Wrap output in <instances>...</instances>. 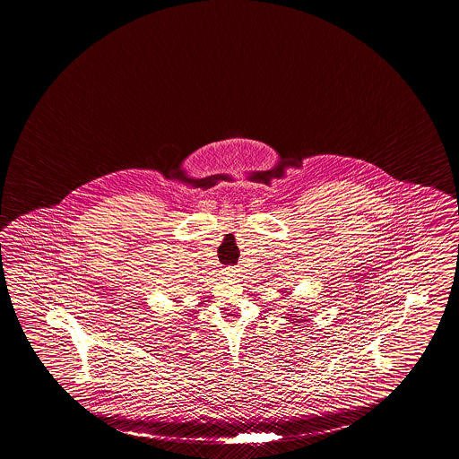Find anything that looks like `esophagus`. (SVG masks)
<instances>
[{
  "mask_svg": "<svg viewBox=\"0 0 459 459\" xmlns=\"http://www.w3.org/2000/svg\"><path fill=\"white\" fill-rule=\"evenodd\" d=\"M226 275L227 277H235L237 275V269L235 267H227Z\"/></svg>",
  "mask_w": 459,
  "mask_h": 459,
  "instance_id": "1",
  "label": "esophagus"
}]
</instances>
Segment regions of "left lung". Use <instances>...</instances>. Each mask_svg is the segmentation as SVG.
Returning a JSON list of instances; mask_svg holds the SVG:
<instances>
[{"mask_svg":"<svg viewBox=\"0 0 459 459\" xmlns=\"http://www.w3.org/2000/svg\"><path fill=\"white\" fill-rule=\"evenodd\" d=\"M290 316H293V320H298V318H294V314H290ZM286 318H288V316H286ZM293 320H290V322H291V324H294Z\"/></svg>","mask_w":459,"mask_h":459,"instance_id":"1","label":"left lung"}]
</instances>
